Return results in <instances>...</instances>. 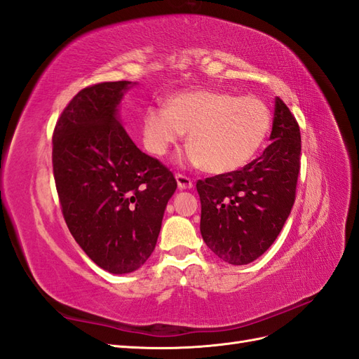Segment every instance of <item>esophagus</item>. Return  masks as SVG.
Returning a JSON list of instances; mask_svg holds the SVG:
<instances>
[{"instance_id": "1", "label": "esophagus", "mask_w": 359, "mask_h": 359, "mask_svg": "<svg viewBox=\"0 0 359 359\" xmlns=\"http://www.w3.org/2000/svg\"><path fill=\"white\" fill-rule=\"evenodd\" d=\"M175 178H177L178 189H180V190H189V189L193 187V181H191L189 177L182 175V173H177Z\"/></svg>"}]
</instances>
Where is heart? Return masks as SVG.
I'll use <instances>...</instances> for the list:
<instances>
[{"mask_svg":"<svg viewBox=\"0 0 359 359\" xmlns=\"http://www.w3.org/2000/svg\"><path fill=\"white\" fill-rule=\"evenodd\" d=\"M271 124L269 106L256 95L201 90L172 95L166 109L148 107L142 139L151 154L163 157L189 132L187 160L226 173L243 168L259 153Z\"/></svg>","mask_w":359,"mask_h":359,"instance_id":"1","label":"heart"}]
</instances>
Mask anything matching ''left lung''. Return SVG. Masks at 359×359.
<instances>
[{
    "instance_id": "8db88e82",
    "label": "left lung",
    "mask_w": 359,
    "mask_h": 359,
    "mask_svg": "<svg viewBox=\"0 0 359 359\" xmlns=\"http://www.w3.org/2000/svg\"><path fill=\"white\" fill-rule=\"evenodd\" d=\"M273 140L264 154L233 170L199 180L201 233L211 252L231 265H247L276 241L295 202L301 133L295 116L276 99Z\"/></svg>"
}]
</instances>
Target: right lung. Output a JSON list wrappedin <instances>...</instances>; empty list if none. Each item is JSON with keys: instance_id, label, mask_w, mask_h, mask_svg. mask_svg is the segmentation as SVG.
Masks as SVG:
<instances>
[{"instance_id": "1", "label": "right lung", "mask_w": 359, "mask_h": 359, "mask_svg": "<svg viewBox=\"0 0 359 359\" xmlns=\"http://www.w3.org/2000/svg\"><path fill=\"white\" fill-rule=\"evenodd\" d=\"M132 82L81 90L52 136L53 178L64 220L94 264L133 273L154 252L163 214L177 190L173 173L142 153L118 119Z\"/></svg>"}]
</instances>
